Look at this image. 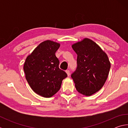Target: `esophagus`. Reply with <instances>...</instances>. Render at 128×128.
I'll return each instance as SVG.
<instances>
[{
  "instance_id": "obj_1",
  "label": "esophagus",
  "mask_w": 128,
  "mask_h": 128,
  "mask_svg": "<svg viewBox=\"0 0 128 128\" xmlns=\"http://www.w3.org/2000/svg\"><path fill=\"white\" fill-rule=\"evenodd\" d=\"M66 73L67 75H68V76H70V71H69V70H66Z\"/></svg>"
}]
</instances>
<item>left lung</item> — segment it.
<instances>
[{"instance_id":"8db88e82","label":"left lung","mask_w":128,"mask_h":128,"mask_svg":"<svg viewBox=\"0 0 128 128\" xmlns=\"http://www.w3.org/2000/svg\"><path fill=\"white\" fill-rule=\"evenodd\" d=\"M72 47L77 55V67L71 77L78 92L90 96L103 86L111 63L107 54L90 39H84Z\"/></svg>"}]
</instances>
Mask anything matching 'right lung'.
<instances>
[{
	"label": "right lung",
	"mask_w": 128,
	"mask_h": 128,
	"mask_svg": "<svg viewBox=\"0 0 128 128\" xmlns=\"http://www.w3.org/2000/svg\"><path fill=\"white\" fill-rule=\"evenodd\" d=\"M60 44L47 40L40 43L26 59L24 66L25 77L34 92L50 98L61 88L67 74L59 68L55 53Z\"/></svg>",
	"instance_id": "1"
}]
</instances>
